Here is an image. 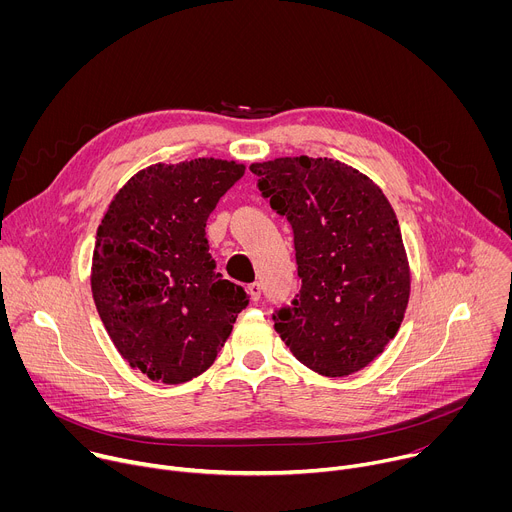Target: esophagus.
I'll use <instances>...</instances> for the list:
<instances>
[{"instance_id":"esophagus-1","label":"esophagus","mask_w":512,"mask_h":512,"mask_svg":"<svg viewBox=\"0 0 512 512\" xmlns=\"http://www.w3.org/2000/svg\"><path fill=\"white\" fill-rule=\"evenodd\" d=\"M247 291H249V296H251L253 302H257V300L261 298V285H259L257 281L249 283V285H247Z\"/></svg>"}]
</instances>
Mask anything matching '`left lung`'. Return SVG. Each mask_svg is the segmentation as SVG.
I'll return each instance as SVG.
<instances>
[{
    "instance_id": "8db88e82",
    "label": "left lung",
    "mask_w": 512,
    "mask_h": 512,
    "mask_svg": "<svg viewBox=\"0 0 512 512\" xmlns=\"http://www.w3.org/2000/svg\"><path fill=\"white\" fill-rule=\"evenodd\" d=\"M257 188L294 231L302 287L271 318L308 369L346 377L395 338L409 302V263L383 190L328 158L251 164Z\"/></svg>"
}]
</instances>
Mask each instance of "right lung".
Wrapping results in <instances>:
<instances>
[{"instance_id":"add662e5","label":"right lung","mask_w":512,"mask_h":512,"mask_svg":"<svg viewBox=\"0 0 512 512\" xmlns=\"http://www.w3.org/2000/svg\"><path fill=\"white\" fill-rule=\"evenodd\" d=\"M245 166L198 158L137 172L97 231L91 287L129 367L166 385L204 373L227 342L247 291L223 279L206 221Z\"/></svg>"}]
</instances>
